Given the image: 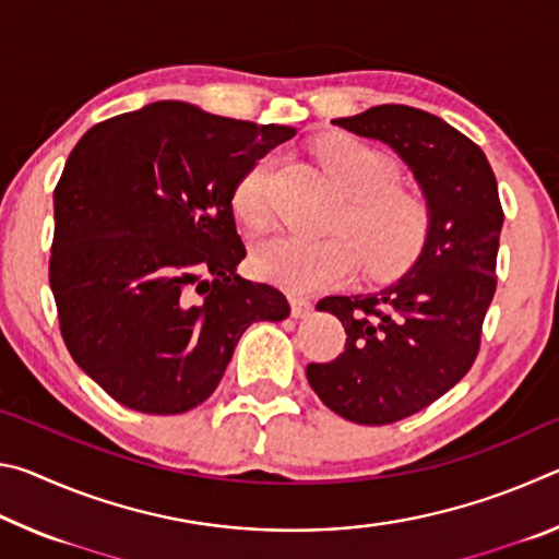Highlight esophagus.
Returning a JSON list of instances; mask_svg holds the SVG:
<instances>
[{
	"instance_id": "1",
	"label": "esophagus",
	"mask_w": 559,
	"mask_h": 559,
	"mask_svg": "<svg viewBox=\"0 0 559 559\" xmlns=\"http://www.w3.org/2000/svg\"><path fill=\"white\" fill-rule=\"evenodd\" d=\"M288 300H290V313H293V318H306V316L313 313V302H310L308 298H302V296H296V293H290Z\"/></svg>"
}]
</instances>
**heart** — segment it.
<instances>
[{
    "label": "heart",
    "instance_id": "obj_1",
    "mask_svg": "<svg viewBox=\"0 0 559 559\" xmlns=\"http://www.w3.org/2000/svg\"><path fill=\"white\" fill-rule=\"evenodd\" d=\"M320 157L349 197L343 224L356 239L347 234L328 239L296 231L273 234L251 253L257 276L290 290H318L345 281L359 259L370 273L406 266L424 241L427 210L416 197L394 187L392 157L353 138L325 140ZM273 175L276 157L263 155L236 182L234 212L253 229L266 226L273 216Z\"/></svg>",
    "mask_w": 559,
    "mask_h": 559
}]
</instances>
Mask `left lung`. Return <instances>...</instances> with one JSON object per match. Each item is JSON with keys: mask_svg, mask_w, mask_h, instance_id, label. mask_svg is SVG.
Segmentation results:
<instances>
[{"mask_svg": "<svg viewBox=\"0 0 559 559\" xmlns=\"http://www.w3.org/2000/svg\"><path fill=\"white\" fill-rule=\"evenodd\" d=\"M333 122L390 145L427 202V236L400 278L318 302L347 340L333 362L308 365V382L335 414L374 427L421 412L471 370L496 293L503 210L484 150L447 120L377 106Z\"/></svg>", "mask_w": 559, "mask_h": 559, "instance_id": "8db88e82", "label": "left lung"}]
</instances>
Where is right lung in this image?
I'll use <instances>...</instances> for the list:
<instances>
[{
  "label": "right lung",
  "mask_w": 559,
  "mask_h": 559,
  "mask_svg": "<svg viewBox=\"0 0 559 559\" xmlns=\"http://www.w3.org/2000/svg\"><path fill=\"white\" fill-rule=\"evenodd\" d=\"M296 135L157 100L93 126L53 189L49 281L75 365L143 414L210 396L246 328L286 320V296L236 273L234 189Z\"/></svg>",
  "instance_id": "1"
}]
</instances>
